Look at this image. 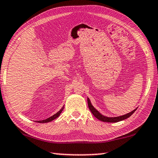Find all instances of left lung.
<instances>
[{"label":"left lung","instance_id":"left-lung-1","mask_svg":"<svg viewBox=\"0 0 158 158\" xmlns=\"http://www.w3.org/2000/svg\"><path fill=\"white\" fill-rule=\"evenodd\" d=\"M88 106H89V110L92 112V114L94 115V117H96L98 119L101 120V121H102V122H117L122 121V120H124L125 119H127L130 116H131V114H133L134 112L136 111V109H137V108L135 109L132 112H129V113H128V114L122 115V116L116 117H107L102 116L101 114H100L99 112L94 108V106H93L91 105V101H90L89 98H88Z\"/></svg>","mask_w":158,"mask_h":158}]
</instances>
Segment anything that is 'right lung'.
<instances>
[{
  "label": "right lung",
  "mask_w": 158,
  "mask_h": 158,
  "mask_svg": "<svg viewBox=\"0 0 158 158\" xmlns=\"http://www.w3.org/2000/svg\"><path fill=\"white\" fill-rule=\"evenodd\" d=\"M63 110V108H62L60 110L59 112H57L56 114H55L54 115H52V117H50L49 118H47L46 119H44V120H41V121H38V122H39V123H46V122H51L52 121V120L56 119L57 117L60 116V113L62 112V111Z\"/></svg>",
  "instance_id": "add662e5"
}]
</instances>
